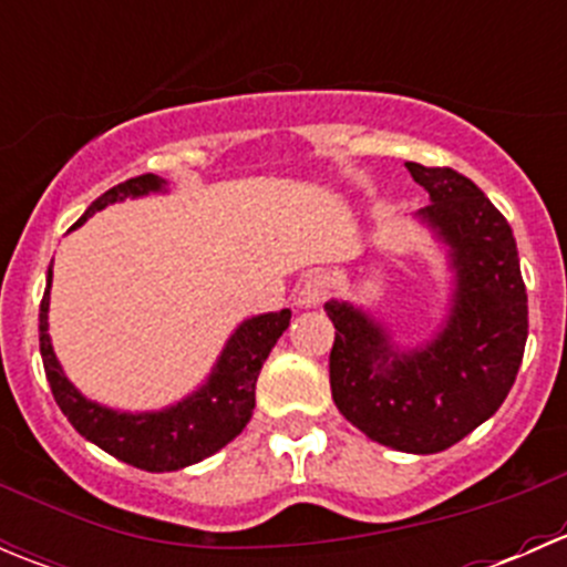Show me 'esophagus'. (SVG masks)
<instances>
[{"label": "esophagus", "mask_w": 567, "mask_h": 567, "mask_svg": "<svg viewBox=\"0 0 567 567\" xmlns=\"http://www.w3.org/2000/svg\"><path fill=\"white\" fill-rule=\"evenodd\" d=\"M326 290H329V279L323 274H310L305 282L296 288V305L299 307H318L326 299Z\"/></svg>", "instance_id": "esophagus-1"}]
</instances>
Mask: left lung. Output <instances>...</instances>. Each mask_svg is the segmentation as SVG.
<instances>
[{"label": "left lung", "instance_id": "left-lung-1", "mask_svg": "<svg viewBox=\"0 0 567 567\" xmlns=\"http://www.w3.org/2000/svg\"><path fill=\"white\" fill-rule=\"evenodd\" d=\"M431 194L414 219L433 233L453 274L447 316L431 340L403 348L351 301H326L334 323L331 398L373 442L431 455L496 414L527 346V288L505 216L468 177L405 162Z\"/></svg>", "mask_w": 567, "mask_h": 567}]
</instances>
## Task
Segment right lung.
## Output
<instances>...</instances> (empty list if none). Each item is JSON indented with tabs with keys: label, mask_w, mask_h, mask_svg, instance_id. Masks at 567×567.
<instances>
[{
	"label": "right lung",
	"mask_w": 567,
	"mask_h": 567,
	"mask_svg": "<svg viewBox=\"0 0 567 567\" xmlns=\"http://www.w3.org/2000/svg\"><path fill=\"white\" fill-rule=\"evenodd\" d=\"M164 192L167 181L158 175H140L117 183L84 210L73 230L106 205ZM49 296L51 266L40 301V357L56 405L87 442L145 472H177L205 461L247 427L255 409V384L262 362L290 326V310L262 312L241 320L221 348L205 384H199L192 394L158 411H117L84 398L62 370L49 337Z\"/></svg>",
	"instance_id": "1"
}]
</instances>
